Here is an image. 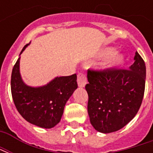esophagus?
<instances>
[{
	"mask_svg": "<svg viewBox=\"0 0 153 153\" xmlns=\"http://www.w3.org/2000/svg\"><path fill=\"white\" fill-rule=\"evenodd\" d=\"M77 82H78V85L80 88H83L85 87L87 83V78L86 75L83 73H79L78 74V79H77Z\"/></svg>",
	"mask_w": 153,
	"mask_h": 153,
	"instance_id": "34e87169",
	"label": "esophagus"
}]
</instances>
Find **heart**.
<instances>
[{
    "mask_svg": "<svg viewBox=\"0 0 153 153\" xmlns=\"http://www.w3.org/2000/svg\"><path fill=\"white\" fill-rule=\"evenodd\" d=\"M114 51H115V49L113 47H108V48L104 49L101 52V55L102 56H108L102 65L103 68L105 70H111L116 69L118 67L121 66L125 62V55L120 53V52H116V53L112 54Z\"/></svg>",
    "mask_w": 153,
    "mask_h": 153,
    "instance_id": "b5f03b06",
    "label": "heart"
}]
</instances>
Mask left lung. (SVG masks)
<instances>
[{"label": "left lung", "instance_id": "8db88e82", "mask_svg": "<svg viewBox=\"0 0 153 153\" xmlns=\"http://www.w3.org/2000/svg\"><path fill=\"white\" fill-rule=\"evenodd\" d=\"M128 70H88V112L97 131L109 134L131 121L144 95L146 66L136 51Z\"/></svg>", "mask_w": 153, "mask_h": 153}]
</instances>
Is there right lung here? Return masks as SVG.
Listing matches in <instances>:
<instances>
[{
  "instance_id": "obj_1",
  "label": "right lung",
  "mask_w": 153,
  "mask_h": 153,
  "mask_svg": "<svg viewBox=\"0 0 153 153\" xmlns=\"http://www.w3.org/2000/svg\"><path fill=\"white\" fill-rule=\"evenodd\" d=\"M13 68L11 93L16 108L23 118L41 128H53L60 121L67 101L78 88L76 74L56 77L43 86H28L22 79L19 70L20 55Z\"/></svg>"
}]
</instances>
